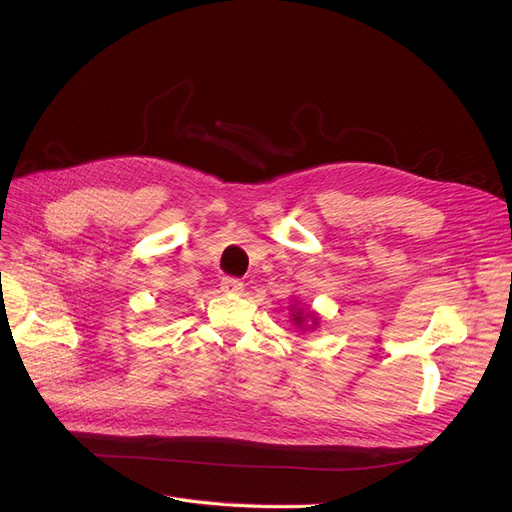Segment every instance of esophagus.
Listing matches in <instances>:
<instances>
[{"label": "esophagus", "instance_id": "1", "mask_svg": "<svg viewBox=\"0 0 512 512\" xmlns=\"http://www.w3.org/2000/svg\"><path fill=\"white\" fill-rule=\"evenodd\" d=\"M220 286L224 292H232V294H241L245 288V284L241 280H237V277H224Z\"/></svg>", "mask_w": 512, "mask_h": 512}]
</instances>
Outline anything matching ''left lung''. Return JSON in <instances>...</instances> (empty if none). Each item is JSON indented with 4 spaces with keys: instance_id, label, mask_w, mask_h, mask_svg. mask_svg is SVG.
Returning <instances> with one entry per match:
<instances>
[{
    "instance_id": "obj_1",
    "label": "left lung",
    "mask_w": 512,
    "mask_h": 512,
    "mask_svg": "<svg viewBox=\"0 0 512 512\" xmlns=\"http://www.w3.org/2000/svg\"><path fill=\"white\" fill-rule=\"evenodd\" d=\"M294 316V324H303V320H305V316L301 314V312H297V314H292ZM309 318H314V316H309ZM316 320V318H314Z\"/></svg>"
}]
</instances>
